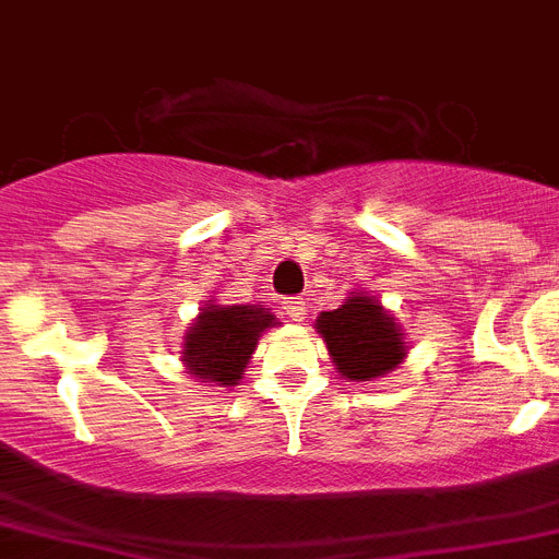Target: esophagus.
<instances>
[{"instance_id": "1", "label": "esophagus", "mask_w": 559, "mask_h": 559, "mask_svg": "<svg viewBox=\"0 0 559 559\" xmlns=\"http://www.w3.org/2000/svg\"><path fill=\"white\" fill-rule=\"evenodd\" d=\"M284 316L289 318V321H301L304 316H307V301H304L301 295H295V298H284Z\"/></svg>"}]
</instances>
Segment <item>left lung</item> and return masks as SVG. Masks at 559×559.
I'll return each instance as SVG.
<instances>
[{
  "label": "left lung",
  "mask_w": 559,
  "mask_h": 559,
  "mask_svg": "<svg viewBox=\"0 0 559 559\" xmlns=\"http://www.w3.org/2000/svg\"><path fill=\"white\" fill-rule=\"evenodd\" d=\"M316 326L326 341L332 364L349 381L383 378L406 355L395 318H389L381 304L364 295H355L332 312H323Z\"/></svg>",
  "instance_id": "1"
}]
</instances>
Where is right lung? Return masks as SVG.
<instances>
[{
	"label": "right lung",
	"mask_w": 559,
	"mask_h": 559,
	"mask_svg": "<svg viewBox=\"0 0 559 559\" xmlns=\"http://www.w3.org/2000/svg\"><path fill=\"white\" fill-rule=\"evenodd\" d=\"M275 323L261 307H215L210 304L185 337L181 360L201 383L233 386L243 374L258 335Z\"/></svg>",
	"instance_id": "obj_1"
}]
</instances>
